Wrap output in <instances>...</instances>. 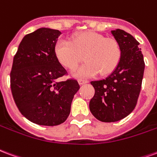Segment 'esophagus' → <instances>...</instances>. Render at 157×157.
Instances as JSON below:
<instances>
[{
  "mask_svg": "<svg viewBox=\"0 0 157 157\" xmlns=\"http://www.w3.org/2000/svg\"><path fill=\"white\" fill-rule=\"evenodd\" d=\"M78 83H79V85H83V84H85V83H87V81H85V80H83V79H79L78 80Z\"/></svg>",
  "mask_w": 157,
  "mask_h": 157,
  "instance_id": "34e87169",
  "label": "esophagus"
}]
</instances>
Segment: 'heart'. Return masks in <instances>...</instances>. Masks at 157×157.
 Here are the masks:
<instances>
[{
  "label": "heart",
  "instance_id": "heart-1",
  "mask_svg": "<svg viewBox=\"0 0 157 157\" xmlns=\"http://www.w3.org/2000/svg\"><path fill=\"white\" fill-rule=\"evenodd\" d=\"M86 62L72 73L78 78L112 74L120 64L122 50L114 38L105 37L95 32H83L76 34L72 41L62 38L55 46V55L63 66L74 69L83 59Z\"/></svg>",
  "mask_w": 157,
  "mask_h": 157
}]
</instances>
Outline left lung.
Here are the masks:
<instances>
[{
    "instance_id": "left-lung-1",
    "label": "left lung",
    "mask_w": 157,
    "mask_h": 157,
    "mask_svg": "<svg viewBox=\"0 0 157 157\" xmlns=\"http://www.w3.org/2000/svg\"><path fill=\"white\" fill-rule=\"evenodd\" d=\"M121 47L120 64L102 80L92 81L95 93L90 102V109L102 122L121 121L133 111L139 97L145 63L141 49L133 36L121 29L111 31Z\"/></svg>"
}]
</instances>
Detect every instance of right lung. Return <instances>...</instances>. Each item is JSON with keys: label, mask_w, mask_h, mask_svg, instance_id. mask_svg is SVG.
Here are the masks:
<instances>
[{"label": "right lung", "mask_w": 157, "mask_h": 157, "mask_svg": "<svg viewBox=\"0 0 157 157\" xmlns=\"http://www.w3.org/2000/svg\"><path fill=\"white\" fill-rule=\"evenodd\" d=\"M61 34L47 27L27 34L13 58L11 89L15 103L24 117L40 125L63 123L79 90L77 80L58 81L67 74L55 55Z\"/></svg>", "instance_id": "add662e5"}]
</instances>
